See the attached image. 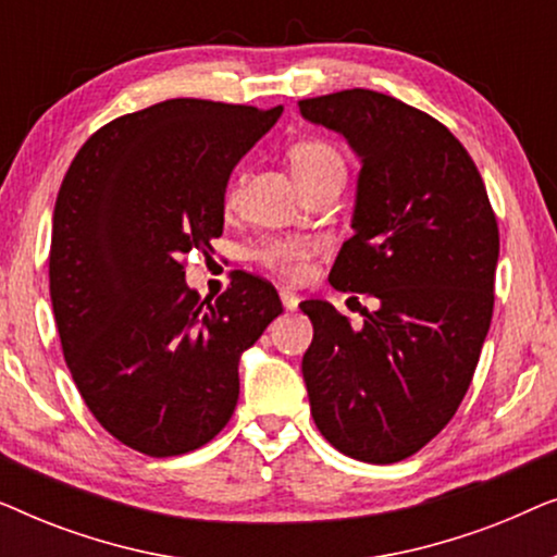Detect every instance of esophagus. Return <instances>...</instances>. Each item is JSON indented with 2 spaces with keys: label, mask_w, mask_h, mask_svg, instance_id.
I'll return each instance as SVG.
<instances>
[{
  "label": "esophagus",
  "mask_w": 557,
  "mask_h": 557,
  "mask_svg": "<svg viewBox=\"0 0 557 557\" xmlns=\"http://www.w3.org/2000/svg\"><path fill=\"white\" fill-rule=\"evenodd\" d=\"M281 304H284L286 311H294L296 307H299V296H296L294 292H288V288H281Z\"/></svg>",
  "instance_id": "obj_1"
}]
</instances>
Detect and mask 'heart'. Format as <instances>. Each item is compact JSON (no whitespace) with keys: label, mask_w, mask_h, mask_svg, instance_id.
<instances>
[{"label":"heart","mask_w":557,"mask_h":557,"mask_svg":"<svg viewBox=\"0 0 557 557\" xmlns=\"http://www.w3.org/2000/svg\"><path fill=\"white\" fill-rule=\"evenodd\" d=\"M288 162L299 180V185L307 189L317 182L324 180H342L347 177V159L342 151L326 139H299L288 147ZM238 187L227 189V202L235 200ZM324 240L322 238H304V235H286V238H271L258 248L256 261L276 273L281 278L299 281L311 271V261L317 253H322Z\"/></svg>","instance_id":"heart-1"}]
</instances>
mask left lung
Wrapping results in <instances>:
<instances>
[{
    "label": "left lung",
    "mask_w": 557,
    "mask_h": 557,
    "mask_svg": "<svg viewBox=\"0 0 557 557\" xmlns=\"http://www.w3.org/2000/svg\"><path fill=\"white\" fill-rule=\"evenodd\" d=\"M304 119L362 157L355 235L330 284L380 301L352 330L330 301H304L309 406L337 451L408 459L444 431L474 377L494 311L499 227L474 159L448 128L398 98L349 88L304 98Z\"/></svg>",
    "instance_id": "8db88e82"
}]
</instances>
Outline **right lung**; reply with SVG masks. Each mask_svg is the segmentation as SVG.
Returning a JSON list of instances; mask_svg holds the SVG:
<instances>
[{"instance_id":"obj_1","label":"right lung","mask_w":557,"mask_h":557,"mask_svg":"<svg viewBox=\"0 0 557 557\" xmlns=\"http://www.w3.org/2000/svg\"><path fill=\"white\" fill-rule=\"evenodd\" d=\"M284 106L170 98L90 134L60 185L50 299L75 387L134 451H195L231 421L238 360L284 307L235 271L215 301L185 284L187 253L223 235L225 185Z\"/></svg>"}]
</instances>
